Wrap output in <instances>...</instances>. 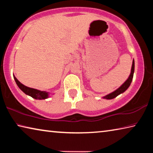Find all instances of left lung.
Masks as SVG:
<instances>
[{"label": "left lung", "mask_w": 153, "mask_h": 153, "mask_svg": "<svg viewBox=\"0 0 153 153\" xmlns=\"http://www.w3.org/2000/svg\"><path fill=\"white\" fill-rule=\"evenodd\" d=\"M134 66H135L134 65V60L133 59L132 65H131L130 74H129L128 78L126 79V81L124 82L120 87H119L117 90H115V91H113V92L110 93V94H107L106 96H105V97H102V98H105V99H107V100L113 99V98L117 97L118 95L122 94V93L125 92L126 90L129 87V86H130L131 81H132L134 73Z\"/></svg>", "instance_id": "8db88e82"}]
</instances>
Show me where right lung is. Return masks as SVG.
Returning a JSON list of instances; mask_svg holds the SVG:
<instances>
[{"mask_svg":"<svg viewBox=\"0 0 153 153\" xmlns=\"http://www.w3.org/2000/svg\"><path fill=\"white\" fill-rule=\"evenodd\" d=\"M13 77L18 87H19L20 90H22L25 94L30 96V97L37 100H44L49 98L50 92H46V91H41V90H39L27 87L26 86H25V85L22 84V83H21L19 80L15 77V76H13Z\"/></svg>","mask_w":153,"mask_h":153,"instance_id":"add662e5","label":"right lung"}]
</instances>
